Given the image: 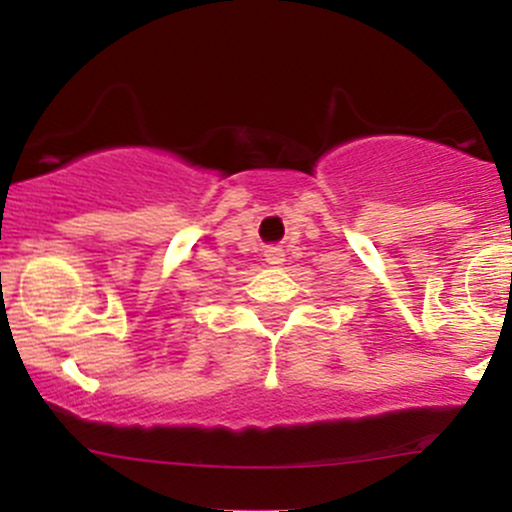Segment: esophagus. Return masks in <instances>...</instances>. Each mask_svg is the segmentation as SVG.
<instances>
[{"label": "esophagus", "mask_w": 512, "mask_h": 512, "mask_svg": "<svg viewBox=\"0 0 512 512\" xmlns=\"http://www.w3.org/2000/svg\"><path fill=\"white\" fill-rule=\"evenodd\" d=\"M264 260H267V264H274L276 267V264H284L286 255L279 245H269V248H264Z\"/></svg>", "instance_id": "obj_1"}]
</instances>
